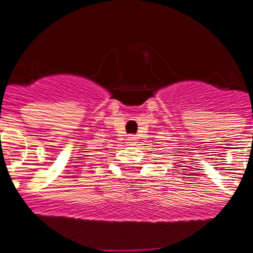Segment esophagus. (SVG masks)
Returning a JSON list of instances; mask_svg holds the SVG:
<instances>
[{
  "instance_id": "34e87169",
  "label": "esophagus",
  "mask_w": 253,
  "mask_h": 253,
  "mask_svg": "<svg viewBox=\"0 0 253 253\" xmlns=\"http://www.w3.org/2000/svg\"><path fill=\"white\" fill-rule=\"evenodd\" d=\"M128 141L130 145H134V144L137 142V137H136V136H133V134H130V136L128 137Z\"/></svg>"
}]
</instances>
